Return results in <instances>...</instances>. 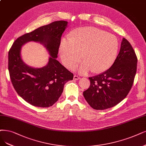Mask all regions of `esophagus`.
<instances>
[{"label": "esophagus", "mask_w": 146, "mask_h": 146, "mask_svg": "<svg viewBox=\"0 0 146 146\" xmlns=\"http://www.w3.org/2000/svg\"><path fill=\"white\" fill-rule=\"evenodd\" d=\"M79 79H80V77H79V76H77V75H74V77H73V79H74V80H79Z\"/></svg>", "instance_id": "obj_1"}]
</instances>
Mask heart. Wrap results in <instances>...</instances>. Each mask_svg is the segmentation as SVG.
<instances>
[{"label":"heart","instance_id":"b5f03b06","mask_svg":"<svg viewBox=\"0 0 146 146\" xmlns=\"http://www.w3.org/2000/svg\"><path fill=\"white\" fill-rule=\"evenodd\" d=\"M118 49V41L114 35L94 27H84L70 32L68 39L62 40L59 53L64 66L71 70L82 58L79 72L85 74L91 70L101 73L110 68Z\"/></svg>","mask_w":146,"mask_h":146}]
</instances>
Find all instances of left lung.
Wrapping results in <instances>:
<instances>
[{"label": "left lung", "instance_id": "left-lung-1", "mask_svg": "<svg viewBox=\"0 0 146 146\" xmlns=\"http://www.w3.org/2000/svg\"><path fill=\"white\" fill-rule=\"evenodd\" d=\"M137 57L131 44L123 38L120 52L106 71L89 78L90 87L83 92L85 99L96 110L119 104L130 91L137 72Z\"/></svg>", "mask_w": 146, "mask_h": 146}]
</instances>
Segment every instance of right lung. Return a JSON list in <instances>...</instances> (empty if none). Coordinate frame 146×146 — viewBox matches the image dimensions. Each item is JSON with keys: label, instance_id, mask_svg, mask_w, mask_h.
I'll return each mask as SVG.
<instances>
[{"label": "right lung", "instance_id": "obj_1", "mask_svg": "<svg viewBox=\"0 0 146 146\" xmlns=\"http://www.w3.org/2000/svg\"><path fill=\"white\" fill-rule=\"evenodd\" d=\"M68 22L56 21L19 36L8 52V70L16 92L28 104L36 107L52 106L61 96L64 84L73 80V74L57 61L61 38ZM40 42L51 57L46 66L32 68L20 56L21 47L28 41Z\"/></svg>", "mask_w": 146, "mask_h": 146}]
</instances>
